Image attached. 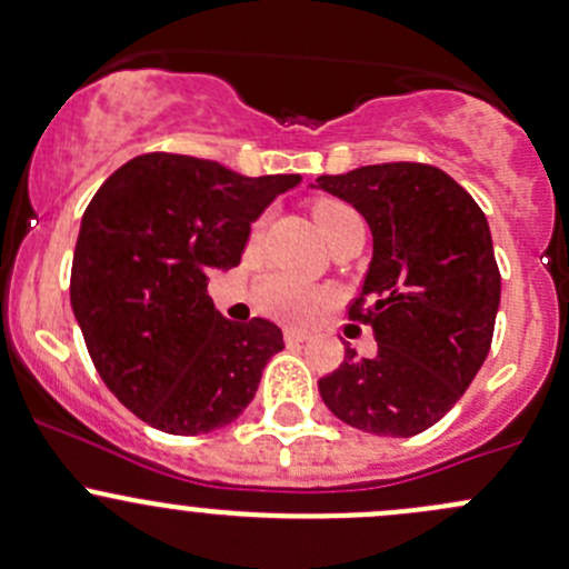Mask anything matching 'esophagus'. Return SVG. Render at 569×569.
Returning <instances> with one entry per match:
<instances>
[{"instance_id":"obj_1","label":"esophagus","mask_w":569,"mask_h":569,"mask_svg":"<svg viewBox=\"0 0 569 569\" xmlns=\"http://www.w3.org/2000/svg\"><path fill=\"white\" fill-rule=\"evenodd\" d=\"M283 338H286V343H302V340H308L310 338V332H305V330H286L283 332Z\"/></svg>"}]
</instances>
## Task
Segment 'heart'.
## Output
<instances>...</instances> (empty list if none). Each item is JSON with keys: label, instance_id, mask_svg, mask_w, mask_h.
Instances as JSON below:
<instances>
[{"label": "heart", "instance_id": "heart-1", "mask_svg": "<svg viewBox=\"0 0 569 569\" xmlns=\"http://www.w3.org/2000/svg\"><path fill=\"white\" fill-rule=\"evenodd\" d=\"M313 218L327 242H335L349 226L362 223L360 214L338 199L316 201ZM256 234H259V226H256ZM256 300H259L261 310L274 316V319L308 321L313 319L321 310V305L327 302V291L316 289V286L310 283H302V280L291 278V274L269 272L259 280V286H256Z\"/></svg>", "mask_w": 569, "mask_h": 569}]
</instances>
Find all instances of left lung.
Here are the masks:
<instances>
[{
	"label": "left lung",
	"instance_id": "obj_1",
	"mask_svg": "<svg viewBox=\"0 0 569 569\" xmlns=\"http://www.w3.org/2000/svg\"><path fill=\"white\" fill-rule=\"evenodd\" d=\"M316 188L368 220L373 259L349 319L379 351L346 349L319 379L321 400L346 426L406 439L439 422L471 385L493 340L501 274L477 201L436 166L381 163L325 174Z\"/></svg>",
	"mask_w": 569,
	"mask_h": 569
}]
</instances>
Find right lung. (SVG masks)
<instances>
[{
	"label": "right lung",
	"instance_id": "obj_1",
	"mask_svg": "<svg viewBox=\"0 0 569 569\" xmlns=\"http://www.w3.org/2000/svg\"><path fill=\"white\" fill-rule=\"evenodd\" d=\"M300 182L149 152L89 201L70 302L100 379L147 426L199 436L248 409L283 332L267 319L220 316L207 283L239 264L250 223Z\"/></svg>",
	"mask_w": 569,
	"mask_h": 569
}]
</instances>
